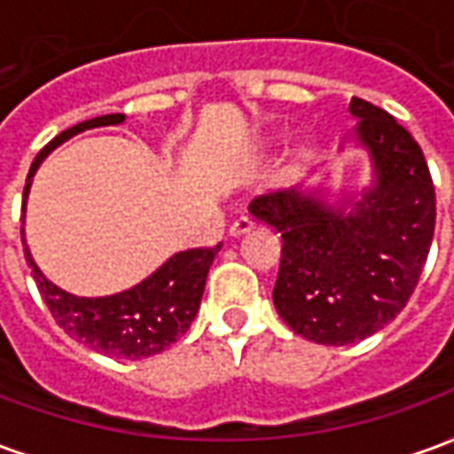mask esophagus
<instances>
[{
	"label": "esophagus",
	"mask_w": 454,
	"mask_h": 454,
	"mask_svg": "<svg viewBox=\"0 0 454 454\" xmlns=\"http://www.w3.org/2000/svg\"><path fill=\"white\" fill-rule=\"evenodd\" d=\"M253 226H255V223H253V218L240 216V218H236L233 223H231V228H228V231H231V236H243V233H247V231H250Z\"/></svg>",
	"instance_id": "obj_1"
}]
</instances>
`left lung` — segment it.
I'll return each instance as SVG.
<instances>
[{"label":"left lung","instance_id":"8db88e82","mask_svg":"<svg viewBox=\"0 0 454 454\" xmlns=\"http://www.w3.org/2000/svg\"><path fill=\"white\" fill-rule=\"evenodd\" d=\"M348 109L374 169L362 199L335 208L318 192L285 189L250 201V214L282 236L277 314L324 345L362 340L399 314L435 231V189L419 143L374 104L352 97Z\"/></svg>","mask_w":454,"mask_h":454}]
</instances>
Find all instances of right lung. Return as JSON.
<instances>
[{
	"mask_svg": "<svg viewBox=\"0 0 454 454\" xmlns=\"http://www.w3.org/2000/svg\"><path fill=\"white\" fill-rule=\"evenodd\" d=\"M123 119H126L123 114H106V116L82 121L73 129L58 133L35 155L34 165L28 169L21 211H26L31 177L51 150L82 130L116 126ZM21 240H24V228H21ZM218 250L221 246L175 253L165 265L158 267L140 285L130 286L119 294L90 299V296L67 294L65 289L48 282V277L38 270L24 240L26 262L31 267V277L38 285V292L43 296L48 311L53 314L55 324L77 342H84L87 348L104 352L109 357H119V360H143L150 355H158L177 340L179 335L187 333L201 304L208 267Z\"/></svg>",
	"mask_w": 454,
	"mask_h": 454,
	"instance_id": "add662e5",
	"label": "right lung"
}]
</instances>
